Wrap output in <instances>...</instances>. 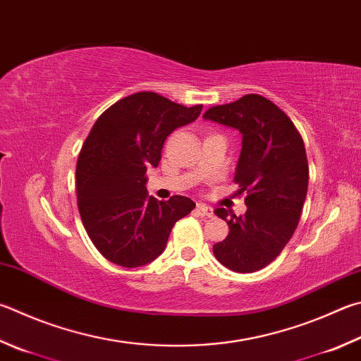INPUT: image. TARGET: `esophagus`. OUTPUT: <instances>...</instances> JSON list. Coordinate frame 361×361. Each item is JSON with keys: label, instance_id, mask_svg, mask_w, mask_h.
<instances>
[{"label": "esophagus", "instance_id": "1", "mask_svg": "<svg viewBox=\"0 0 361 361\" xmlns=\"http://www.w3.org/2000/svg\"><path fill=\"white\" fill-rule=\"evenodd\" d=\"M197 208H199V212H200L203 216H207V218H213V216H214V209H213L212 207L205 205V203H199Z\"/></svg>", "mask_w": 361, "mask_h": 361}]
</instances>
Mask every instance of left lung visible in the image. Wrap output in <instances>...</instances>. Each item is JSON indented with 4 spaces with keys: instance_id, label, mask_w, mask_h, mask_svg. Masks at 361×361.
Wrapping results in <instances>:
<instances>
[{
    "instance_id": "left-lung-1",
    "label": "left lung",
    "mask_w": 361,
    "mask_h": 361,
    "mask_svg": "<svg viewBox=\"0 0 361 361\" xmlns=\"http://www.w3.org/2000/svg\"><path fill=\"white\" fill-rule=\"evenodd\" d=\"M203 118L241 134L235 169L237 195L246 194V213H214L227 221L228 235L213 246L228 270L252 273L278 257L298 226L307 192L305 143L283 110L259 94L207 110Z\"/></svg>"
}]
</instances>
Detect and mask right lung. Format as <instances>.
I'll return each instance as SVG.
<instances>
[{
	"label": "right lung",
	"instance_id": "obj_1",
	"mask_svg": "<svg viewBox=\"0 0 361 361\" xmlns=\"http://www.w3.org/2000/svg\"><path fill=\"white\" fill-rule=\"evenodd\" d=\"M200 112L202 106L185 107L143 91L97 118L78 154L77 200L85 231L112 264L135 268L153 262L175 222L194 209L185 195H148L147 170L158 167L167 137Z\"/></svg>",
	"mask_w": 361,
	"mask_h": 361
}]
</instances>
